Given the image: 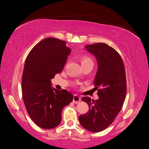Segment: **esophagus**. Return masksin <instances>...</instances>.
I'll list each match as a JSON object with an SVG mask.
<instances>
[{
    "instance_id": "esophagus-1",
    "label": "esophagus",
    "mask_w": 149,
    "mask_h": 149,
    "mask_svg": "<svg viewBox=\"0 0 149 149\" xmlns=\"http://www.w3.org/2000/svg\"><path fill=\"white\" fill-rule=\"evenodd\" d=\"M81 98L80 97H79L78 95H74V97H73V102L75 103V104H78L79 102L81 101Z\"/></svg>"
}]
</instances>
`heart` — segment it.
Returning a JSON list of instances; mask_svg holds the SVG:
<instances>
[{"instance_id":"heart-1","label":"heart","mask_w":149,"mask_h":149,"mask_svg":"<svg viewBox=\"0 0 149 149\" xmlns=\"http://www.w3.org/2000/svg\"><path fill=\"white\" fill-rule=\"evenodd\" d=\"M81 66H84L87 64H91L93 65V61L90 58L87 56H82L80 59Z\"/></svg>"}]
</instances>
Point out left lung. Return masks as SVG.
I'll list each match as a JSON object with an SVG mask.
<instances>
[{
    "label": "left lung",
    "instance_id": "8db88e82",
    "mask_svg": "<svg viewBox=\"0 0 149 149\" xmlns=\"http://www.w3.org/2000/svg\"><path fill=\"white\" fill-rule=\"evenodd\" d=\"M85 49L96 59L94 85L99 98L91 100L89 97H82L89 111L79 116V121L85 130L99 132L113 123L123 107L127 91L125 66L120 55L107 44L98 42Z\"/></svg>",
    "mask_w": 149,
    "mask_h": 149
}]
</instances>
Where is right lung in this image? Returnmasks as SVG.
I'll list each match as a JSON object with an SVG mask.
<instances>
[{
	"label": "right lung",
	"instance_id": "add662e5",
	"mask_svg": "<svg viewBox=\"0 0 149 149\" xmlns=\"http://www.w3.org/2000/svg\"><path fill=\"white\" fill-rule=\"evenodd\" d=\"M70 52L64 40L46 38L32 48L26 60L22 80L24 102L32 121L42 129L59 125L62 109L72 102V93L54 88L51 81L62 72Z\"/></svg>",
	"mask_w": 149,
	"mask_h": 149
}]
</instances>
